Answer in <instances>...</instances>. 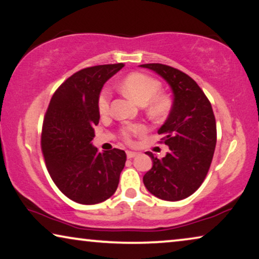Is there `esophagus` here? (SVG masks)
<instances>
[{
  "mask_svg": "<svg viewBox=\"0 0 259 259\" xmlns=\"http://www.w3.org/2000/svg\"><path fill=\"white\" fill-rule=\"evenodd\" d=\"M126 155H127V159H133V157H136L138 155V153L132 152V151H127Z\"/></svg>",
  "mask_w": 259,
  "mask_h": 259,
  "instance_id": "obj_1",
  "label": "esophagus"
}]
</instances>
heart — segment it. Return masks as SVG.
<instances>
[{
  "instance_id": "obj_1",
  "label": "heart",
  "mask_w": 259,
  "mask_h": 259,
  "mask_svg": "<svg viewBox=\"0 0 259 259\" xmlns=\"http://www.w3.org/2000/svg\"><path fill=\"white\" fill-rule=\"evenodd\" d=\"M121 91L133 99L139 105H147V110L149 114L154 117L163 115L168 111L169 103L166 97L159 95L161 85L154 78L147 76V74L134 72L127 76L120 84H119ZM110 98L111 93L107 89L102 91L98 99V108L102 114H106L110 108ZM144 131V127L138 123H131L125 125L121 128V134L126 140Z\"/></svg>"
}]
</instances>
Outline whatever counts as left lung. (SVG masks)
I'll use <instances>...</instances> for the list:
<instances>
[{"mask_svg": "<svg viewBox=\"0 0 259 259\" xmlns=\"http://www.w3.org/2000/svg\"><path fill=\"white\" fill-rule=\"evenodd\" d=\"M163 78L173 92V105L157 133L169 152L159 160L151 152L153 167L144 185L154 196L180 201L200 188L211 164L216 146V121L211 104L188 74L163 64H142Z\"/></svg>", "mask_w": 259, "mask_h": 259, "instance_id": "left-lung-1", "label": "left lung"}]
</instances>
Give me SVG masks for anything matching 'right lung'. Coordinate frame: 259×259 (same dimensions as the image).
Masks as SVG:
<instances>
[{"mask_svg": "<svg viewBox=\"0 0 259 259\" xmlns=\"http://www.w3.org/2000/svg\"><path fill=\"white\" fill-rule=\"evenodd\" d=\"M122 67L119 63L78 71L57 89L44 117L47 168L58 189L77 203H100L118 188L126 153L118 148L99 153L92 140L100 119V92Z\"/></svg>", "mask_w": 259, "mask_h": 259, "instance_id": "obj_1", "label": "right lung"}]
</instances>
